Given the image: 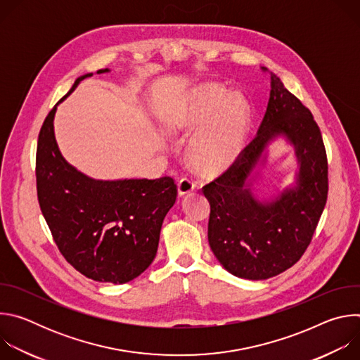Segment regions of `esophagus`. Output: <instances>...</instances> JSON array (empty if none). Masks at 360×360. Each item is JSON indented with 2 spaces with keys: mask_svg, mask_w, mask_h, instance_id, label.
Returning a JSON list of instances; mask_svg holds the SVG:
<instances>
[{
  "mask_svg": "<svg viewBox=\"0 0 360 360\" xmlns=\"http://www.w3.org/2000/svg\"><path fill=\"white\" fill-rule=\"evenodd\" d=\"M196 184L192 178H188V176H182L179 181H178V192L179 195H186L189 192H192L195 189Z\"/></svg>",
  "mask_w": 360,
  "mask_h": 360,
  "instance_id": "obj_1",
  "label": "esophagus"
}]
</instances>
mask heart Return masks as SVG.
<instances>
[{
  "mask_svg": "<svg viewBox=\"0 0 360 360\" xmlns=\"http://www.w3.org/2000/svg\"><path fill=\"white\" fill-rule=\"evenodd\" d=\"M207 125L192 142L193 158L207 169L231 165L242 150L249 125L246 102L219 85H207L195 91L171 115V132Z\"/></svg>",
  "mask_w": 360,
  "mask_h": 360,
  "instance_id": "1",
  "label": "heart"
}]
</instances>
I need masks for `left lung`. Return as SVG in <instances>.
<instances>
[{"instance_id":"8db88e82","label":"left lung","mask_w":360,"mask_h":360,"mask_svg":"<svg viewBox=\"0 0 360 360\" xmlns=\"http://www.w3.org/2000/svg\"><path fill=\"white\" fill-rule=\"evenodd\" d=\"M265 70V68H264ZM272 89L256 136L202 191L211 203L210 246L232 275L261 281L293 266L309 246L328 200V157L322 132L300 99L271 72ZM285 133L301 162L298 188L259 204L244 188L264 143Z\"/></svg>"}]
</instances>
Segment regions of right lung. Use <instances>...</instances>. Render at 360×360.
<instances>
[{
    "instance_id": "add662e5",
    "label": "right lung",
    "mask_w": 360,
    "mask_h": 360,
    "mask_svg": "<svg viewBox=\"0 0 360 360\" xmlns=\"http://www.w3.org/2000/svg\"><path fill=\"white\" fill-rule=\"evenodd\" d=\"M89 75L79 77L68 94ZM56 110L48 112L37 143L41 212L60 252L78 272L98 282H129L155 258L164 218L176 200V184L171 176L104 182L82 175L58 150Z\"/></svg>"
}]
</instances>
